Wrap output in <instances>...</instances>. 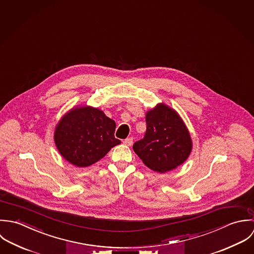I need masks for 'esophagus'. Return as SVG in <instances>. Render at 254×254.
Returning a JSON list of instances; mask_svg holds the SVG:
<instances>
[{"label":"esophagus","mask_w":254,"mask_h":254,"mask_svg":"<svg viewBox=\"0 0 254 254\" xmlns=\"http://www.w3.org/2000/svg\"><path fill=\"white\" fill-rule=\"evenodd\" d=\"M123 142H124V144L127 145V146H130V145L132 144V137H128V138L125 139Z\"/></svg>","instance_id":"obj_1"}]
</instances>
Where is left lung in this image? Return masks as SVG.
I'll use <instances>...</instances> for the list:
<instances>
[{
	"instance_id": "left-lung-1",
	"label": "left lung",
	"mask_w": 254,
	"mask_h": 254,
	"mask_svg": "<svg viewBox=\"0 0 254 254\" xmlns=\"http://www.w3.org/2000/svg\"><path fill=\"white\" fill-rule=\"evenodd\" d=\"M146 132L133 151L153 171L166 173L182 165L192 149L190 134L179 114L165 104L146 113Z\"/></svg>"
}]
</instances>
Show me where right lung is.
Instances as JSON below:
<instances>
[{"label":"right lung","instance_id":"obj_1","mask_svg":"<svg viewBox=\"0 0 254 254\" xmlns=\"http://www.w3.org/2000/svg\"><path fill=\"white\" fill-rule=\"evenodd\" d=\"M116 123L98 108L75 107L59 122L54 140L61 155L76 167H88L121 143Z\"/></svg>","mask_w":254,"mask_h":254}]
</instances>
